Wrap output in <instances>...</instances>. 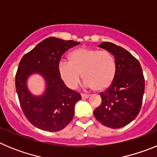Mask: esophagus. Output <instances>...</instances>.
<instances>
[{"label": "esophagus", "instance_id": "1", "mask_svg": "<svg viewBox=\"0 0 157 157\" xmlns=\"http://www.w3.org/2000/svg\"><path fill=\"white\" fill-rule=\"evenodd\" d=\"M81 96H82V99H87V98H90V95H88V94H82Z\"/></svg>", "mask_w": 157, "mask_h": 157}]
</instances>
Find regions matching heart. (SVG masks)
I'll return each instance as SVG.
<instances>
[{
    "mask_svg": "<svg viewBox=\"0 0 157 157\" xmlns=\"http://www.w3.org/2000/svg\"><path fill=\"white\" fill-rule=\"evenodd\" d=\"M68 62L60 61L57 72L60 79L70 89H75L82 78L86 86L96 91L109 88L116 75V62L108 50L81 47L68 54Z\"/></svg>",
    "mask_w": 157,
    "mask_h": 157,
    "instance_id": "heart-1",
    "label": "heart"
}]
</instances>
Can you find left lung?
<instances>
[{
  "label": "left lung",
  "instance_id": "1",
  "mask_svg": "<svg viewBox=\"0 0 157 157\" xmlns=\"http://www.w3.org/2000/svg\"><path fill=\"white\" fill-rule=\"evenodd\" d=\"M98 46L114 56L116 71L110 87L100 94L102 101L94 114L105 127L121 128L132 122L141 110L145 91L143 72L138 59L125 48L112 42Z\"/></svg>",
  "mask_w": 157,
  "mask_h": 157
}]
</instances>
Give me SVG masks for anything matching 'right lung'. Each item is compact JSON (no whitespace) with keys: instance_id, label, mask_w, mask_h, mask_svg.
I'll list each match as a JSON object with an SVG mask.
<instances>
[{"instance_id":"obj_1","label":"right lung","mask_w":157,"mask_h":157,"mask_svg":"<svg viewBox=\"0 0 157 157\" xmlns=\"http://www.w3.org/2000/svg\"><path fill=\"white\" fill-rule=\"evenodd\" d=\"M80 44L49 37L25 54L16 75V89L20 106L34 127L45 131H59L71 123L75 105L82 99L79 93L67 87L57 72V65L65 51ZM40 74L46 82L41 95L32 94L27 80L32 74Z\"/></svg>"}]
</instances>
